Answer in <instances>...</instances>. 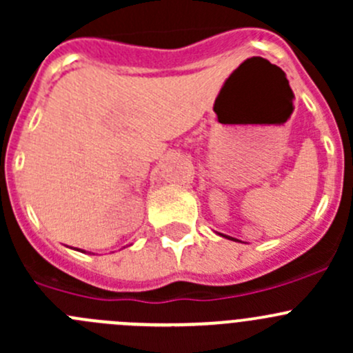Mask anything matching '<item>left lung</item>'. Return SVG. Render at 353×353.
Returning <instances> with one entry per match:
<instances>
[{
  "label": "left lung",
  "instance_id": "left-lung-1",
  "mask_svg": "<svg viewBox=\"0 0 353 353\" xmlns=\"http://www.w3.org/2000/svg\"><path fill=\"white\" fill-rule=\"evenodd\" d=\"M223 237H227V239H232V241H236V239H234V237H229V236H223Z\"/></svg>",
  "mask_w": 353,
  "mask_h": 353
}]
</instances>
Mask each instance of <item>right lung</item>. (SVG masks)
<instances>
[{
    "label": "right lung",
    "instance_id": "right-lung-1",
    "mask_svg": "<svg viewBox=\"0 0 353 353\" xmlns=\"http://www.w3.org/2000/svg\"><path fill=\"white\" fill-rule=\"evenodd\" d=\"M77 251H78V249H77ZM80 251H81V249H80ZM81 252H83V251H81Z\"/></svg>",
    "mask_w": 353,
    "mask_h": 353
}]
</instances>
